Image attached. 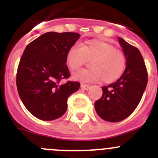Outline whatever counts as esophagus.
I'll return each mask as SVG.
<instances>
[{
  "label": "esophagus",
  "mask_w": 158,
  "mask_h": 158,
  "mask_svg": "<svg viewBox=\"0 0 158 158\" xmlns=\"http://www.w3.org/2000/svg\"><path fill=\"white\" fill-rule=\"evenodd\" d=\"M81 88L82 89H85V90H88V89L90 88V86H89V85H85V84H81Z\"/></svg>",
  "instance_id": "1"
}]
</instances>
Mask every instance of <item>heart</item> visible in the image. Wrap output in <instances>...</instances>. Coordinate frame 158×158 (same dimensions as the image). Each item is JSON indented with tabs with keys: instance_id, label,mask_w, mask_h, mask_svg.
I'll return each instance as SVG.
<instances>
[{
	"instance_id": "1",
	"label": "heart",
	"mask_w": 158,
	"mask_h": 158,
	"mask_svg": "<svg viewBox=\"0 0 158 158\" xmlns=\"http://www.w3.org/2000/svg\"><path fill=\"white\" fill-rule=\"evenodd\" d=\"M88 59H93L92 67L76 73L75 80L93 82L102 78L104 81L111 82L121 76L126 66L125 54L105 42L89 41L85 45L76 43L67 52L66 62L72 71L85 65Z\"/></svg>"
}]
</instances>
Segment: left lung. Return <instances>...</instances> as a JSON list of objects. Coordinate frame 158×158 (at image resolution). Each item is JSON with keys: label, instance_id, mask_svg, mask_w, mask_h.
Masks as SVG:
<instances>
[{"label": "left lung", "instance_id": "left-lung-1", "mask_svg": "<svg viewBox=\"0 0 158 158\" xmlns=\"http://www.w3.org/2000/svg\"><path fill=\"white\" fill-rule=\"evenodd\" d=\"M127 58L126 69L120 78L103 86L101 98L95 102V109L104 120L116 123L127 118L142 97L148 81L145 62L137 47L118 37Z\"/></svg>", "mask_w": 158, "mask_h": 158}]
</instances>
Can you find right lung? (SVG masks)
Segmentation results:
<instances>
[{
	"label": "right lung",
	"instance_id": "1",
	"mask_svg": "<svg viewBox=\"0 0 158 158\" xmlns=\"http://www.w3.org/2000/svg\"><path fill=\"white\" fill-rule=\"evenodd\" d=\"M80 36L75 32H47L23 51L16 73L18 93L29 112L41 120L63 115L68 97L80 88L77 81H62L70 76L67 52Z\"/></svg>",
	"mask_w": 158,
	"mask_h": 158
}]
</instances>
